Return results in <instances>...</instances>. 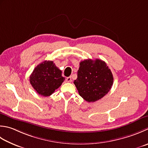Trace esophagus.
I'll return each instance as SVG.
<instances>
[{
  "mask_svg": "<svg viewBox=\"0 0 148 148\" xmlns=\"http://www.w3.org/2000/svg\"><path fill=\"white\" fill-rule=\"evenodd\" d=\"M66 82L68 83H71L72 82V78L71 77H68L66 78Z\"/></svg>",
  "mask_w": 148,
  "mask_h": 148,
  "instance_id": "1",
  "label": "esophagus"
}]
</instances>
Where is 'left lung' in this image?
I'll return each instance as SVG.
<instances>
[{"mask_svg": "<svg viewBox=\"0 0 148 148\" xmlns=\"http://www.w3.org/2000/svg\"><path fill=\"white\" fill-rule=\"evenodd\" d=\"M113 74L106 63L101 60H85L79 63L77 78L74 83L80 96L88 103L103 97L111 89Z\"/></svg>", "mask_w": 148, "mask_h": 148, "instance_id": "1", "label": "left lung"}]
</instances>
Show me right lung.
I'll use <instances>...</instances> for the list:
<instances>
[{
	"label": "right lung",
	"instance_id": "1",
	"mask_svg": "<svg viewBox=\"0 0 148 148\" xmlns=\"http://www.w3.org/2000/svg\"><path fill=\"white\" fill-rule=\"evenodd\" d=\"M65 78L53 61H44L37 65L29 77V82L39 95L47 97L62 85Z\"/></svg>",
	"mask_w": 148,
	"mask_h": 148
}]
</instances>
